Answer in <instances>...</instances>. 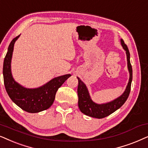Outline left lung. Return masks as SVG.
Wrapping results in <instances>:
<instances>
[{"label":"left lung","mask_w":148,"mask_h":148,"mask_svg":"<svg viewBox=\"0 0 148 148\" xmlns=\"http://www.w3.org/2000/svg\"><path fill=\"white\" fill-rule=\"evenodd\" d=\"M121 45L123 49L126 51L127 58V66L129 72V80L128 82L127 88L125 92L121 95L120 97L116 98L113 101L108 102V103L98 104L92 101L90 99V97L88 93V89L86 88L85 84L78 78V107L81 112L88 116L96 118V119H103L110 114L113 113L119 109L129 97L130 91H131V86L132 78H133V70L132 66L130 62V53L129 49L127 45L125 44V42L123 39L121 40Z\"/></svg>","instance_id":"8db88e82"}]
</instances>
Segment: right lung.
Masks as SVG:
<instances>
[{"label":"right lung","instance_id":"right-lung-1","mask_svg":"<svg viewBox=\"0 0 148 148\" xmlns=\"http://www.w3.org/2000/svg\"><path fill=\"white\" fill-rule=\"evenodd\" d=\"M19 36L20 35L13 38L10 43L4 60V84L9 97L17 106L29 113H37L51 107L58 88L71 76V74L54 78L44 85L35 88L23 87L15 82L11 74V63L14 44Z\"/></svg>","mask_w":148,"mask_h":148}]
</instances>
